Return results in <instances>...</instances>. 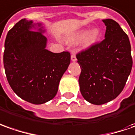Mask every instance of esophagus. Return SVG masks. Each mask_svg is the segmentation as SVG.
Here are the masks:
<instances>
[{
    "instance_id": "obj_1",
    "label": "esophagus",
    "mask_w": 135,
    "mask_h": 135,
    "mask_svg": "<svg viewBox=\"0 0 135 135\" xmlns=\"http://www.w3.org/2000/svg\"><path fill=\"white\" fill-rule=\"evenodd\" d=\"M70 58H71V61H72V62H76V61L77 60L76 56V55H75V54H72Z\"/></svg>"
}]
</instances>
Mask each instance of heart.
Wrapping results in <instances>:
<instances>
[{"label":"heart","mask_w":135,"mask_h":135,"mask_svg":"<svg viewBox=\"0 0 135 135\" xmlns=\"http://www.w3.org/2000/svg\"><path fill=\"white\" fill-rule=\"evenodd\" d=\"M100 37V31L98 28H94L91 31L88 29H82L73 34L71 37H70V40H80L81 41V47L84 49L90 48L96 42Z\"/></svg>","instance_id":"b5f03b06"}]
</instances>
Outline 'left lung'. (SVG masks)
<instances>
[{"instance_id": "1", "label": "left lung", "mask_w": 135, "mask_h": 135, "mask_svg": "<svg viewBox=\"0 0 135 135\" xmlns=\"http://www.w3.org/2000/svg\"><path fill=\"white\" fill-rule=\"evenodd\" d=\"M102 21L106 26L104 40L76 55L81 93L95 105L112 101L122 92L132 67L127 34L115 20Z\"/></svg>"}]
</instances>
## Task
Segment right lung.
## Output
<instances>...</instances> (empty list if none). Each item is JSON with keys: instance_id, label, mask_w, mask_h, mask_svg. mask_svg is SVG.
Masks as SVG:
<instances>
[{"instance_id": "1", "label": "right lung", "mask_w": 135, "mask_h": 135, "mask_svg": "<svg viewBox=\"0 0 135 135\" xmlns=\"http://www.w3.org/2000/svg\"><path fill=\"white\" fill-rule=\"evenodd\" d=\"M45 31L42 23L24 18L9 31L4 45L3 65L9 85L20 98L34 104L55 97L70 63L69 52L56 54L46 49Z\"/></svg>"}]
</instances>
